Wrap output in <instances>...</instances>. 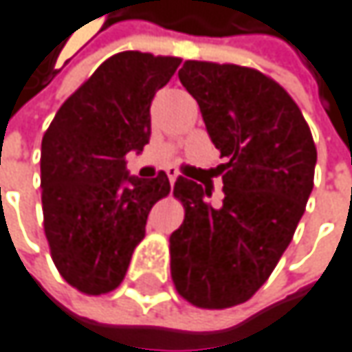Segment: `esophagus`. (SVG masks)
Wrapping results in <instances>:
<instances>
[{"label":"esophagus","instance_id":"1","mask_svg":"<svg viewBox=\"0 0 352 352\" xmlns=\"http://www.w3.org/2000/svg\"><path fill=\"white\" fill-rule=\"evenodd\" d=\"M167 177H169V181H171V185L175 183V179H177V169L175 167H169L167 169Z\"/></svg>","mask_w":352,"mask_h":352}]
</instances>
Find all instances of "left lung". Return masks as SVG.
<instances>
[{"instance_id": "1", "label": "left lung", "mask_w": 352, "mask_h": 352, "mask_svg": "<svg viewBox=\"0 0 352 352\" xmlns=\"http://www.w3.org/2000/svg\"><path fill=\"white\" fill-rule=\"evenodd\" d=\"M179 81L226 163L216 169L218 208L206 183L177 177L185 218L169 239L171 277L191 306L224 310L250 300L292 243L314 187L316 144L292 96L256 69L185 60Z\"/></svg>"}]
</instances>
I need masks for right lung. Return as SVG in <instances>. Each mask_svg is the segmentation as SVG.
I'll return each instance as SVG.
<instances>
[{"instance_id": "obj_1", "label": "right lung", "mask_w": 352, "mask_h": 352, "mask_svg": "<svg viewBox=\"0 0 352 352\" xmlns=\"http://www.w3.org/2000/svg\"><path fill=\"white\" fill-rule=\"evenodd\" d=\"M179 56L124 50L67 98L42 136L44 234L63 279L87 296L113 292L144 239L151 208L169 195L155 179L126 173V155L151 136V102Z\"/></svg>"}]
</instances>
